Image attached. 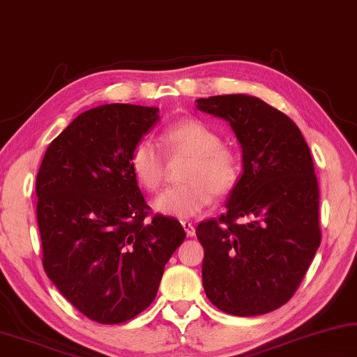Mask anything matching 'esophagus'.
I'll return each mask as SVG.
<instances>
[{"instance_id":"1","label":"esophagus","mask_w":357,"mask_h":357,"mask_svg":"<svg viewBox=\"0 0 357 357\" xmlns=\"http://www.w3.org/2000/svg\"><path fill=\"white\" fill-rule=\"evenodd\" d=\"M182 226H183L185 232H186V235H188V236H195L196 235V229H195V226H192V222L182 221Z\"/></svg>"}]
</instances>
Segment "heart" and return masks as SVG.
I'll return each mask as SVG.
<instances>
[{
  "instance_id": "1",
  "label": "heart",
  "mask_w": 357,
  "mask_h": 357,
  "mask_svg": "<svg viewBox=\"0 0 357 357\" xmlns=\"http://www.w3.org/2000/svg\"><path fill=\"white\" fill-rule=\"evenodd\" d=\"M162 142L171 156H191L182 180L185 185L166 190L155 197L152 207L161 215L186 220L201 213L213 201L235 188L240 177V160L232 149L221 144L216 130L201 119L186 117L165 131ZM135 178L147 191L160 190L166 178V160L158 144L142 139L130 156Z\"/></svg>"
}]
</instances>
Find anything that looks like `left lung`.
<instances>
[{
  "label": "left lung",
  "mask_w": 357,
  "mask_h": 357,
  "mask_svg": "<svg viewBox=\"0 0 357 357\" xmlns=\"http://www.w3.org/2000/svg\"><path fill=\"white\" fill-rule=\"evenodd\" d=\"M196 103L230 125L243 161L226 213L196 229L205 295L226 314L264 315L295 295L321 241L310 150L296 123L257 97L230 93Z\"/></svg>",
  "instance_id": "8db88e82"
}]
</instances>
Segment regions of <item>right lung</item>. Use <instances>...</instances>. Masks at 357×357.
<instances>
[{
  "label": "right lung",
  "instance_id": "obj_1",
  "mask_svg": "<svg viewBox=\"0 0 357 357\" xmlns=\"http://www.w3.org/2000/svg\"><path fill=\"white\" fill-rule=\"evenodd\" d=\"M158 111L127 103L84 111L50 144L36 178L47 276L102 324L128 321L152 304L165 265L186 236L174 218L146 220L130 167Z\"/></svg>",
  "mask_w": 357,
  "mask_h": 357
}]
</instances>
